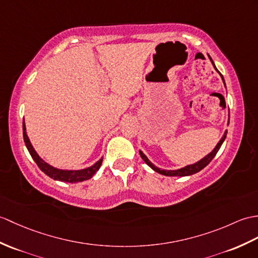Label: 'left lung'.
Wrapping results in <instances>:
<instances>
[{
    "mask_svg": "<svg viewBox=\"0 0 258 258\" xmlns=\"http://www.w3.org/2000/svg\"><path fill=\"white\" fill-rule=\"evenodd\" d=\"M208 56H209V55H208ZM209 58H210V60H211V62H212V64H213L214 69L217 70L218 73H219V70L217 69V67H215V64H214V62H213V60H212V58H211L210 56H209ZM219 74H220V73H219ZM220 76H221V78H222L223 83H224V86H225V81H224L223 76L221 75V74H220ZM225 88H226V87H225ZM229 123H230V118H229V121H227V125H229ZM226 134H227V131L225 130L223 136L221 137V140H220L219 143L217 144V146H215L213 151H212L211 153H209V154L207 155V156H205V157H203V158L200 159V160H198L197 163H195V164L187 165V166H184V167H182V168H179V169L167 170V169L158 168L157 166H155V165L152 163V161L147 158L146 155L144 154L142 151H140V155H141V157L143 158V160L145 161V163H146L149 167H151V168H152L154 171H156V172L160 173V175L168 176V177H184V176H191V175H194V173H197V172H199L200 170H202V169L205 168V167L214 158L215 155H217V153L219 152V149H220L221 145H222V144H223V142H224V140H225V137H226Z\"/></svg>",
    "mask_w": 258,
    "mask_h": 258,
    "instance_id": "1",
    "label": "left lung"
}]
</instances>
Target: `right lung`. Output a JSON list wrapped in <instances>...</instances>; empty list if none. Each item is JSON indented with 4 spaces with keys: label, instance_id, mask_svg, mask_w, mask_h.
I'll return each mask as SVG.
<instances>
[{
    "label": "right lung",
    "instance_id": "obj_1",
    "mask_svg": "<svg viewBox=\"0 0 258 258\" xmlns=\"http://www.w3.org/2000/svg\"><path fill=\"white\" fill-rule=\"evenodd\" d=\"M23 137H24V142H25V145L28 149V152H29V154H31L32 158L35 160V163L37 164V166L39 167L41 171L45 172L48 177H50L51 179H53V180L71 182V183L88 180V179L92 178L94 173L99 170V168L101 167V164H102V160H103V158H100L97 163H94L92 166L87 167V168H83V169H78V170L59 169V168H56V167H53L48 163H46V161L37 154V152L35 151L31 141H29L28 136H27L26 125H25V121H24V119H23Z\"/></svg>",
    "mask_w": 258,
    "mask_h": 258
}]
</instances>
